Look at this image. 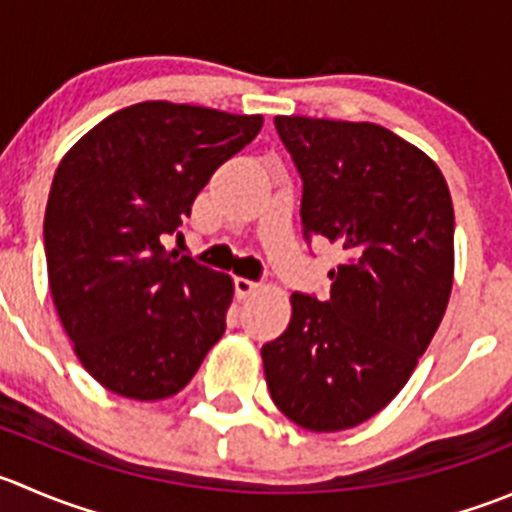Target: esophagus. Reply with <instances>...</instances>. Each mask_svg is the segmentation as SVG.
Masks as SVG:
<instances>
[{"label": "esophagus", "instance_id": "obj_1", "mask_svg": "<svg viewBox=\"0 0 512 512\" xmlns=\"http://www.w3.org/2000/svg\"><path fill=\"white\" fill-rule=\"evenodd\" d=\"M260 287V282L255 280H247V277H235V295L240 297V300H245V297H250L252 292Z\"/></svg>", "mask_w": 512, "mask_h": 512}]
</instances>
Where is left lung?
Listing matches in <instances>:
<instances>
[{
	"label": "left lung",
	"instance_id": "left-lung-1",
	"mask_svg": "<svg viewBox=\"0 0 512 512\" xmlns=\"http://www.w3.org/2000/svg\"><path fill=\"white\" fill-rule=\"evenodd\" d=\"M302 180V237L332 242L330 297L292 292V320L262 345L277 408L335 433L380 413L428 350L453 290L455 215L443 172L370 122L275 117Z\"/></svg>",
	"mask_w": 512,
	"mask_h": 512
}]
</instances>
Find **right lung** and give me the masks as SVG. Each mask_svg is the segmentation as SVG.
I'll use <instances>...</instances> for the list:
<instances>
[{
	"mask_svg": "<svg viewBox=\"0 0 512 512\" xmlns=\"http://www.w3.org/2000/svg\"><path fill=\"white\" fill-rule=\"evenodd\" d=\"M260 130V114L140 102L59 162L44 212L49 290L79 362L112 393H180L225 332L230 277L162 240Z\"/></svg>",
	"mask_w": 512,
	"mask_h": 512,
	"instance_id": "1",
	"label": "right lung"
}]
</instances>
